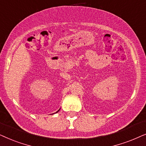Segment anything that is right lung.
<instances>
[{
	"label": "right lung",
	"mask_w": 146,
	"mask_h": 146,
	"mask_svg": "<svg viewBox=\"0 0 146 146\" xmlns=\"http://www.w3.org/2000/svg\"><path fill=\"white\" fill-rule=\"evenodd\" d=\"M57 112H56V113H57Z\"/></svg>",
	"instance_id": "right-lung-1"
}]
</instances>
